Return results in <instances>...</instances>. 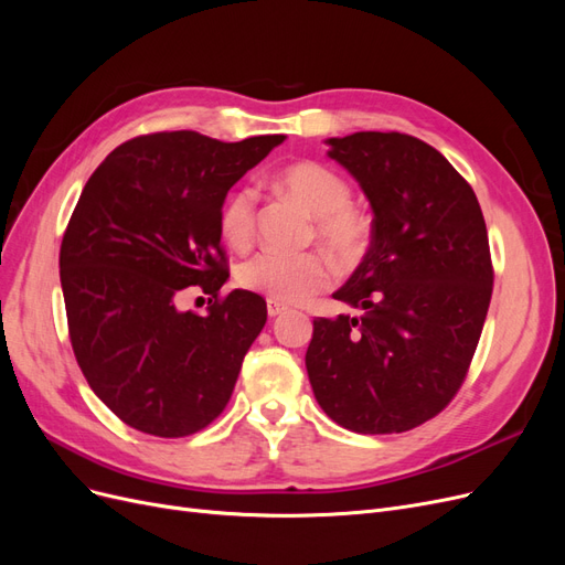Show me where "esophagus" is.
Returning a JSON list of instances; mask_svg holds the SVG:
<instances>
[{
    "label": "esophagus",
    "mask_w": 565,
    "mask_h": 565,
    "mask_svg": "<svg viewBox=\"0 0 565 565\" xmlns=\"http://www.w3.org/2000/svg\"><path fill=\"white\" fill-rule=\"evenodd\" d=\"M266 311H268V316H270V318H278V316H282V313L287 311V306H285V303H280V301H273V299H268V303H266Z\"/></svg>",
    "instance_id": "1"
}]
</instances>
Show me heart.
<instances>
[{
	"label": "heart",
	"instance_id": "obj_1",
	"mask_svg": "<svg viewBox=\"0 0 565 565\" xmlns=\"http://www.w3.org/2000/svg\"><path fill=\"white\" fill-rule=\"evenodd\" d=\"M278 185L313 214L320 243L341 259H355L370 235V218L351 202L349 181L328 164L303 160L282 167ZM221 237L233 249H247L256 235V193L233 191L218 214ZM237 285L280 303H299L332 282V268L318 252L287 254L264 249L237 266Z\"/></svg>",
	"mask_w": 565,
	"mask_h": 565
}]
</instances>
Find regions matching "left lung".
I'll list each match as a JSON object with an SVG mask.
<instances>
[{
    "label": "left lung",
    "mask_w": 565,
    "mask_h": 565,
    "mask_svg": "<svg viewBox=\"0 0 565 565\" xmlns=\"http://www.w3.org/2000/svg\"><path fill=\"white\" fill-rule=\"evenodd\" d=\"M328 146L370 200L372 243L332 295L361 316L316 318L306 370L339 426L403 434L455 398L481 339L492 297L483 212L415 136L355 131Z\"/></svg>",
    "instance_id": "8db88e82"
}]
</instances>
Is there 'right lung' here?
Wrapping results in <instances>:
<instances>
[{
    "label": "right lung",
    "instance_id": "add662e5",
    "mask_svg": "<svg viewBox=\"0 0 565 565\" xmlns=\"http://www.w3.org/2000/svg\"><path fill=\"white\" fill-rule=\"evenodd\" d=\"M282 141L146 134L84 185L58 259L67 330L92 391L131 429L191 436L231 401L266 301L247 289L218 297L228 280L218 214L231 185ZM191 284L215 299L204 317L175 309Z\"/></svg>",
    "mask_w": 565,
    "mask_h": 565
}]
</instances>
